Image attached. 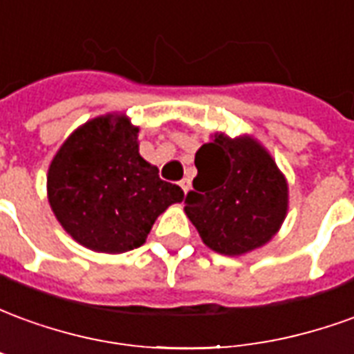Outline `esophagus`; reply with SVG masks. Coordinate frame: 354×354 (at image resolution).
Segmentation results:
<instances>
[{"label":"esophagus","instance_id":"34e87169","mask_svg":"<svg viewBox=\"0 0 354 354\" xmlns=\"http://www.w3.org/2000/svg\"><path fill=\"white\" fill-rule=\"evenodd\" d=\"M180 187L184 189V193H187L192 189V180H189V178H184V180L180 182Z\"/></svg>","mask_w":354,"mask_h":354}]
</instances>
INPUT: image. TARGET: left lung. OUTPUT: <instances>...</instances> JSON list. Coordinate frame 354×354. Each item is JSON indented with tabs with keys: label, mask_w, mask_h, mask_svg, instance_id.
Instances as JSON below:
<instances>
[{
	"label": "left lung",
	"mask_w": 354,
	"mask_h": 354,
	"mask_svg": "<svg viewBox=\"0 0 354 354\" xmlns=\"http://www.w3.org/2000/svg\"><path fill=\"white\" fill-rule=\"evenodd\" d=\"M195 167L184 210L210 250L243 256L279 233L288 214V182L254 136L214 132L195 153Z\"/></svg>",
	"instance_id": "obj_1"
}]
</instances>
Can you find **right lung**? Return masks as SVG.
Returning <instances> with one entry per match:
<instances>
[{
	"label": "right lung",
	"mask_w": 354,
	"mask_h": 354,
	"mask_svg": "<svg viewBox=\"0 0 354 354\" xmlns=\"http://www.w3.org/2000/svg\"><path fill=\"white\" fill-rule=\"evenodd\" d=\"M140 127L106 113L77 127L58 147L47 172L53 214L88 250L123 254L146 243L155 220L184 192L162 182L138 151Z\"/></svg>",
	"instance_id": "add662e5"
}]
</instances>
